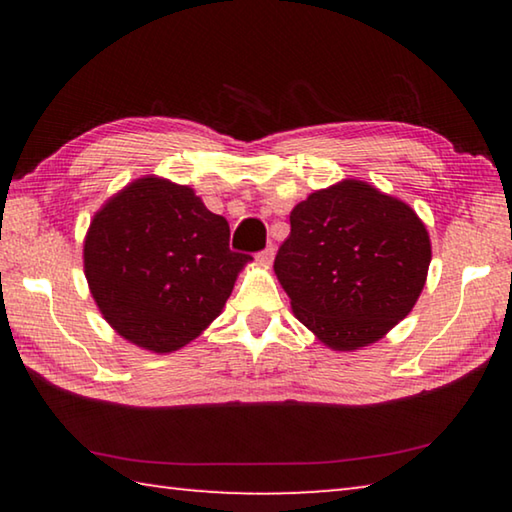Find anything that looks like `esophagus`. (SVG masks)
I'll return each instance as SVG.
<instances>
[{"instance_id": "34e87169", "label": "esophagus", "mask_w": 512, "mask_h": 512, "mask_svg": "<svg viewBox=\"0 0 512 512\" xmlns=\"http://www.w3.org/2000/svg\"><path fill=\"white\" fill-rule=\"evenodd\" d=\"M273 257H275V248L273 246H266L262 253L257 255V262L264 264V266H271L273 264Z\"/></svg>"}]
</instances>
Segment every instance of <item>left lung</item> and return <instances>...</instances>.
<instances>
[{
    "label": "left lung",
    "instance_id": "left-lung-1",
    "mask_svg": "<svg viewBox=\"0 0 512 512\" xmlns=\"http://www.w3.org/2000/svg\"><path fill=\"white\" fill-rule=\"evenodd\" d=\"M289 219L273 268L318 341L359 350L409 316L431 262L429 232L409 205L343 180L309 194Z\"/></svg>",
    "mask_w": 512,
    "mask_h": 512
}]
</instances>
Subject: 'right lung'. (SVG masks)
<instances>
[{"mask_svg":"<svg viewBox=\"0 0 512 512\" xmlns=\"http://www.w3.org/2000/svg\"><path fill=\"white\" fill-rule=\"evenodd\" d=\"M250 255L192 187L146 176L94 214L83 244L92 298L137 348L180 350L221 314Z\"/></svg>","mask_w":512,"mask_h":512,"instance_id":"1","label":"right lung"}]
</instances>
